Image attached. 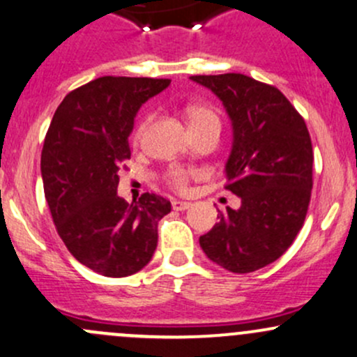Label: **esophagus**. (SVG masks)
Returning a JSON list of instances; mask_svg holds the SVG:
<instances>
[{
  "label": "esophagus",
  "mask_w": 357,
  "mask_h": 357,
  "mask_svg": "<svg viewBox=\"0 0 357 357\" xmlns=\"http://www.w3.org/2000/svg\"><path fill=\"white\" fill-rule=\"evenodd\" d=\"M171 205H172V210H178V212L190 208L188 202H183V200H172Z\"/></svg>",
  "instance_id": "obj_1"
}]
</instances>
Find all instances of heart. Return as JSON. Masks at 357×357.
Returning <instances> with one entry per match:
<instances>
[{"instance_id": "heart-1", "label": "heart", "mask_w": 357, "mask_h": 357, "mask_svg": "<svg viewBox=\"0 0 357 357\" xmlns=\"http://www.w3.org/2000/svg\"><path fill=\"white\" fill-rule=\"evenodd\" d=\"M185 116L190 123L191 133H195V131H200L204 128H208V126H219L220 128L219 116L210 109V107L202 106V104H190V106L185 109ZM147 123H149L147 118L140 119V121L137 123V126H135L133 131H131V142H133V144H138V142L144 138L145 128H147ZM197 176H198L197 169L172 166L166 172V183L171 186L172 190L186 191L191 179L197 178Z\"/></svg>"}]
</instances>
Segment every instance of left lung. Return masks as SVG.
Listing matches in <instances>:
<instances>
[{
	"instance_id": "obj_1",
	"label": "left lung",
	"mask_w": 357,
	"mask_h": 357,
	"mask_svg": "<svg viewBox=\"0 0 357 357\" xmlns=\"http://www.w3.org/2000/svg\"><path fill=\"white\" fill-rule=\"evenodd\" d=\"M191 80L212 90L231 118L234 142L224 188L241 198L238 210L219 212L200 246L229 272H255L282 257L305 224L313 188L310 131L273 85L241 73Z\"/></svg>"
}]
</instances>
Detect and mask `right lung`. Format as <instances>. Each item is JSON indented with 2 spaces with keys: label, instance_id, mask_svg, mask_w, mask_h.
Returning a JSON list of instances; mask_svg holds the SVG:
<instances>
[{
  "label": "right lung",
  "instance_id": "right-lung-1",
  "mask_svg": "<svg viewBox=\"0 0 357 357\" xmlns=\"http://www.w3.org/2000/svg\"><path fill=\"white\" fill-rule=\"evenodd\" d=\"M169 78L100 77L71 90L56 109L40 155L44 195L68 251L97 273L128 277L152 258L157 224L171 202L144 193L118 197V172L131 157L138 109Z\"/></svg>",
  "mask_w": 357,
  "mask_h": 357
}]
</instances>
